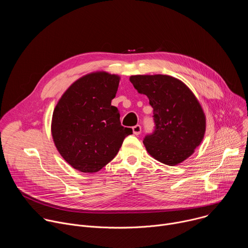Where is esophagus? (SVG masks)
Segmentation results:
<instances>
[{"label":"esophagus","mask_w":248,"mask_h":248,"mask_svg":"<svg viewBox=\"0 0 248 248\" xmlns=\"http://www.w3.org/2000/svg\"><path fill=\"white\" fill-rule=\"evenodd\" d=\"M132 132H133V134H135V135H139V134L141 133V125L136 124V125L132 126Z\"/></svg>","instance_id":"1"}]
</instances>
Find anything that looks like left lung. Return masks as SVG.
Instances as JSON below:
<instances>
[{
	"instance_id": "8db88e82",
	"label": "left lung",
	"mask_w": 248,
	"mask_h": 248,
	"mask_svg": "<svg viewBox=\"0 0 248 248\" xmlns=\"http://www.w3.org/2000/svg\"><path fill=\"white\" fill-rule=\"evenodd\" d=\"M129 80L148 97L153 108L154 130L143 139L147 152L166 165L182 163L199 146L205 133L199 102L185 83L172 77L132 76Z\"/></svg>"
}]
</instances>
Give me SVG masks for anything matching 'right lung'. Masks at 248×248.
Here are the masks:
<instances>
[{"label": "right lung", "instance_id": "right-lung-1", "mask_svg": "<svg viewBox=\"0 0 248 248\" xmlns=\"http://www.w3.org/2000/svg\"><path fill=\"white\" fill-rule=\"evenodd\" d=\"M120 78L107 73L77 80L58 102L53 113L52 135L62 157L82 172L100 170L118 154L124 139L132 133L120 122L116 97Z\"/></svg>", "mask_w": 248, "mask_h": 248}]
</instances>
